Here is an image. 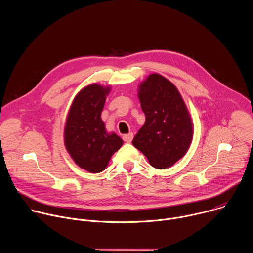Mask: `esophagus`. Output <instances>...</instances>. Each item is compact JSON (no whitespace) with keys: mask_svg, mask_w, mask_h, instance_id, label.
<instances>
[{"mask_svg":"<svg viewBox=\"0 0 253 253\" xmlns=\"http://www.w3.org/2000/svg\"><path fill=\"white\" fill-rule=\"evenodd\" d=\"M133 139V133H128V134H125L123 135V140L127 143H130Z\"/></svg>","mask_w":253,"mask_h":253,"instance_id":"34e87169","label":"esophagus"}]
</instances>
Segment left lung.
<instances>
[{"instance_id": "8db88e82", "label": "left lung", "mask_w": 253, "mask_h": 253, "mask_svg": "<svg viewBox=\"0 0 253 253\" xmlns=\"http://www.w3.org/2000/svg\"><path fill=\"white\" fill-rule=\"evenodd\" d=\"M138 98L146 120L132 143L151 166L166 169L190 147L193 124L189 111L176 86L157 73L139 85Z\"/></svg>"}]
</instances>
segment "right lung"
Segmentation results:
<instances>
[{
  "label": "right lung",
  "mask_w": 253,
  "mask_h": 253,
  "mask_svg": "<svg viewBox=\"0 0 253 253\" xmlns=\"http://www.w3.org/2000/svg\"><path fill=\"white\" fill-rule=\"evenodd\" d=\"M110 86L90 84L74 98L64 129V144L71 158L90 173L105 170L112 155L123 145L115 133H107L101 119Z\"/></svg>",
  "instance_id": "obj_1"
}]
</instances>
